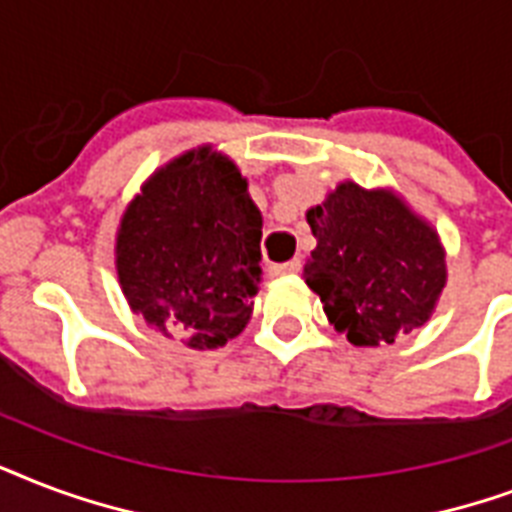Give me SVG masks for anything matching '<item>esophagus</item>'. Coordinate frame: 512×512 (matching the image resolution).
Segmentation results:
<instances>
[{"label":"esophagus","instance_id":"esophagus-1","mask_svg":"<svg viewBox=\"0 0 512 512\" xmlns=\"http://www.w3.org/2000/svg\"><path fill=\"white\" fill-rule=\"evenodd\" d=\"M296 272H299V259H291V261H285V264H275V267H272V275L275 277L296 275Z\"/></svg>","mask_w":512,"mask_h":512}]
</instances>
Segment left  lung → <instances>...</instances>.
I'll list each match as a JSON object with an SVG mask.
<instances>
[{"instance_id":"obj_1","label":"left lung","mask_w":512,"mask_h":512,"mask_svg":"<svg viewBox=\"0 0 512 512\" xmlns=\"http://www.w3.org/2000/svg\"><path fill=\"white\" fill-rule=\"evenodd\" d=\"M318 240L304 283L355 347L392 344L433 318L449 272L438 229L395 189L342 181L307 211Z\"/></svg>"}]
</instances>
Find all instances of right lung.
Masks as SVG:
<instances>
[{"label":"right lung","mask_w":512,"mask_h":512,"mask_svg":"<svg viewBox=\"0 0 512 512\" xmlns=\"http://www.w3.org/2000/svg\"><path fill=\"white\" fill-rule=\"evenodd\" d=\"M122 296L146 326L192 350L240 336L261 288V211L248 178L213 144L141 184L114 237Z\"/></svg>","instance_id":"add662e5"}]
</instances>
